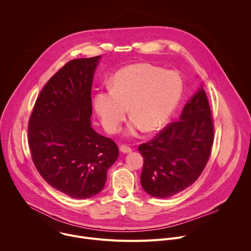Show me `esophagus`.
Listing matches in <instances>:
<instances>
[{"mask_svg":"<svg viewBox=\"0 0 251 251\" xmlns=\"http://www.w3.org/2000/svg\"><path fill=\"white\" fill-rule=\"evenodd\" d=\"M120 151L123 153H130L132 151V148L128 145H121L120 146Z\"/></svg>","mask_w":251,"mask_h":251,"instance_id":"34e87169","label":"esophagus"}]
</instances>
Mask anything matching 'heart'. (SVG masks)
I'll return each mask as SVG.
<instances>
[{"mask_svg": "<svg viewBox=\"0 0 251 251\" xmlns=\"http://www.w3.org/2000/svg\"><path fill=\"white\" fill-rule=\"evenodd\" d=\"M182 81L173 71L137 63L122 68L114 75L111 88L100 89L94 107L103 127L114 133L124 120L129 107L133 118L128 134L144 129L154 132L170 119L181 99Z\"/></svg>", "mask_w": 251, "mask_h": 251, "instance_id": "heart-1", "label": "heart"}]
</instances>
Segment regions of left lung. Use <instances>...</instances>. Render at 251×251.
I'll return each mask as SVG.
<instances>
[{
  "instance_id": "obj_1",
  "label": "left lung",
  "mask_w": 251,
  "mask_h": 251,
  "mask_svg": "<svg viewBox=\"0 0 251 251\" xmlns=\"http://www.w3.org/2000/svg\"><path fill=\"white\" fill-rule=\"evenodd\" d=\"M214 139L213 119L203 88L185 105L177 121L163 128L138 150L144 158L141 185L166 199L193 185L205 168Z\"/></svg>"
}]
</instances>
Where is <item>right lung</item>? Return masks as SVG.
Wrapping results in <instances>:
<instances>
[{
	"instance_id": "add662e5",
	"label": "right lung",
	"mask_w": 251,
	"mask_h": 251,
	"mask_svg": "<svg viewBox=\"0 0 251 251\" xmlns=\"http://www.w3.org/2000/svg\"><path fill=\"white\" fill-rule=\"evenodd\" d=\"M100 55L65 63L35 100L27 126L31 160L53 189L75 199L100 193L119 155L91 127V87Z\"/></svg>"
}]
</instances>
